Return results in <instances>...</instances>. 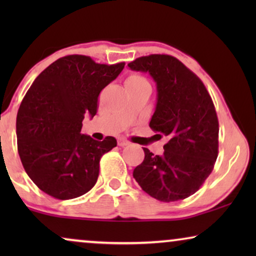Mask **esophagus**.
Wrapping results in <instances>:
<instances>
[{"instance_id":"1","label":"esophagus","mask_w":256,"mask_h":256,"mask_svg":"<svg viewBox=\"0 0 256 256\" xmlns=\"http://www.w3.org/2000/svg\"><path fill=\"white\" fill-rule=\"evenodd\" d=\"M118 146H126L129 144V142L127 141V140H124V138H120L118 141Z\"/></svg>"}]
</instances>
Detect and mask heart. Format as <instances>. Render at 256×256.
<instances>
[{
    "mask_svg": "<svg viewBox=\"0 0 256 256\" xmlns=\"http://www.w3.org/2000/svg\"><path fill=\"white\" fill-rule=\"evenodd\" d=\"M146 82V79L143 78V76H141L132 74V76H129V78L127 79V82Z\"/></svg>",
    "mask_w": 256,
    "mask_h": 256,
    "instance_id": "heart-1",
    "label": "heart"
}]
</instances>
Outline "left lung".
<instances>
[{"label":"left lung","instance_id":"obj_1","mask_svg":"<svg viewBox=\"0 0 256 256\" xmlns=\"http://www.w3.org/2000/svg\"><path fill=\"white\" fill-rule=\"evenodd\" d=\"M128 66L149 73L156 82L157 102L149 126L170 138L160 156L143 148L144 160L132 176L157 200L190 197L212 172L218 157L219 122L211 96L202 80L172 56H146Z\"/></svg>","mask_w":256,"mask_h":256}]
</instances>
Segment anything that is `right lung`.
Listing matches in <instances>:
<instances>
[{
	"label": "right lung",
	"mask_w": 256,
	"mask_h": 256,
	"mask_svg": "<svg viewBox=\"0 0 256 256\" xmlns=\"http://www.w3.org/2000/svg\"><path fill=\"white\" fill-rule=\"evenodd\" d=\"M124 68V62L96 64L71 54L34 79L17 113V149L28 176L45 194L66 200L96 185L101 156L116 140L99 142L82 134V120L96 114L100 92Z\"/></svg>",
	"instance_id": "right-lung-1"
}]
</instances>
